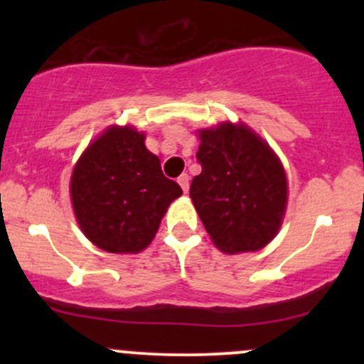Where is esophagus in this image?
<instances>
[{
	"instance_id": "esophagus-1",
	"label": "esophagus",
	"mask_w": 364,
	"mask_h": 364,
	"mask_svg": "<svg viewBox=\"0 0 364 364\" xmlns=\"http://www.w3.org/2000/svg\"><path fill=\"white\" fill-rule=\"evenodd\" d=\"M178 183L179 186L183 188V191L188 193V188H190V176H188V174H181V176L178 178Z\"/></svg>"
}]
</instances>
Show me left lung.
<instances>
[{"mask_svg":"<svg viewBox=\"0 0 364 364\" xmlns=\"http://www.w3.org/2000/svg\"><path fill=\"white\" fill-rule=\"evenodd\" d=\"M196 159L202 173L191 202L220 252H257L277 235L287 205L284 168L252 128L229 121L200 129Z\"/></svg>","mask_w":364,"mask_h":364,"instance_id":"left-lung-1","label":"left lung"}]
</instances>
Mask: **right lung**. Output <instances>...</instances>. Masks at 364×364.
Instances as JSON below:
<instances>
[{
	"mask_svg": "<svg viewBox=\"0 0 364 364\" xmlns=\"http://www.w3.org/2000/svg\"><path fill=\"white\" fill-rule=\"evenodd\" d=\"M183 190L162 174L161 161L133 127H109L75 164L70 195L77 223L109 253H139Z\"/></svg>",
	"mask_w": 364,
	"mask_h": 364,
	"instance_id": "obj_1",
	"label": "right lung"
}]
</instances>
